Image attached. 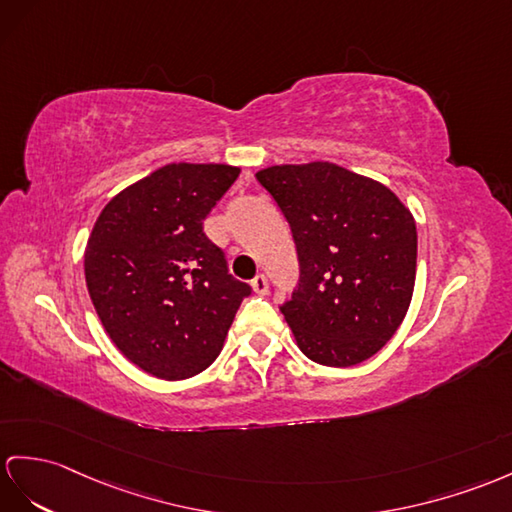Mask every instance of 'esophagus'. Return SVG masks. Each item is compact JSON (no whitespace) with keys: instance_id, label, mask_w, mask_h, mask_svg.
<instances>
[{"instance_id":"34e87169","label":"esophagus","mask_w":512,"mask_h":512,"mask_svg":"<svg viewBox=\"0 0 512 512\" xmlns=\"http://www.w3.org/2000/svg\"><path fill=\"white\" fill-rule=\"evenodd\" d=\"M252 289H254V293H258V295H267L269 284H267V276H265V273H258V276L252 280Z\"/></svg>"}]
</instances>
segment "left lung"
I'll use <instances>...</instances> for the list:
<instances>
[{
    "label": "left lung",
    "mask_w": 512,
    "mask_h": 512,
    "mask_svg": "<svg viewBox=\"0 0 512 512\" xmlns=\"http://www.w3.org/2000/svg\"><path fill=\"white\" fill-rule=\"evenodd\" d=\"M295 241L299 280L280 304L310 360L352 367L378 354L410 306L417 228L384 184L332 162L256 173Z\"/></svg>",
    "instance_id": "obj_1"
}]
</instances>
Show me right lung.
<instances>
[{
  "label": "right lung",
  "instance_id": "right-lung-1",
  "mask_svg": "<svg viewBox=\"0 0 512 512\" xmlns=\"http://www.w3.org/2000/svg\"><path fill=\"white\" fill-rule=\"evenodd\" d=\"M239 173L171 162L112 197L95 221L84 254L93 306L121 354L156 378L184 380L213 365L252 295L204 234Z\"/></svg>",
  "mask_w": 512,
  "mask_h": 512
}]
</instances>
